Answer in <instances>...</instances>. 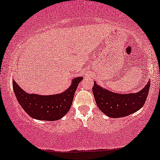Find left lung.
Here are the masks:
<instances>
[{
    "label": "left lung",
    "mask_w": 160,
    "mask_h": 160,
    "mask_svg": "<svg viewBox=\"0 0 160 160\" xmlns=\"http://www.w3.org/2000/svg\"><path fill=\"white\" fill-rule=\"evenodd\" d=\"M150 82L136 94H121L108 91L94 82L92 91L98 107L108 117L119 118L136 112L143 107L148 96Z\"/></svg>",
    "instance_id": "left-lung-1"
}]
</instances>
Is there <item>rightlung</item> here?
Returning <instances> with one entry per match:
<instances>
[{
	"label": "right lung",
	"mask_w": 160,
	"mask_h": 160,
	"mask_svg": "<svg viewBox=\"0 0 160 160\" xmlns=\"http://www.w3.org/2000/svg\"><path fill=\"white\" fill-rule=\"evenodd\" d=\"M82 77L73 78L71 87L59 94L41 96L29 94L13 81V88L17 100L29 116L45 121L60 119L72 107L73 96Z\"/></svg>",
	"instance_id": "add662e5"
}]
</instances>
